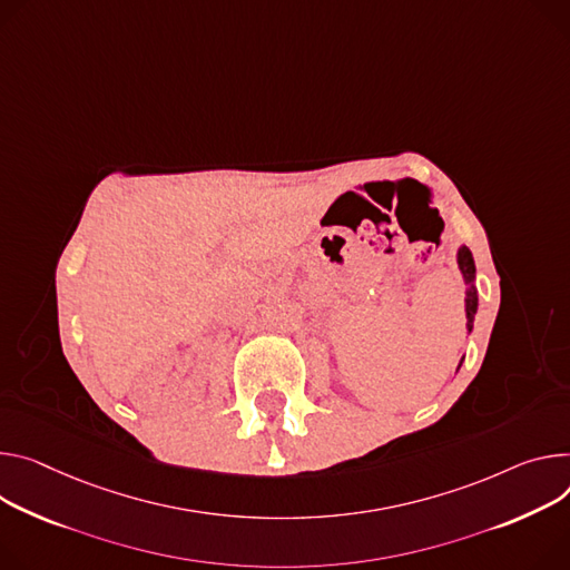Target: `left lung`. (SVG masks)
Wrapping results in <instances>:
<instances>
[{
  "label": "left lung",
  "mask_w": 570,
  "mask_h": 570,
  "mask_svg": "<svg viewBox=\"0 0 570 570\" xmlns=\"http://www.w3.org/2000/svg\"><path fill=\"white\" fill-rule=\"evenodd\" d=\"M456 266H459V273L463 277V284H465V332H473V323H475V314H478V306H480V295H478V286H475V277H478V268H475V258H473V252L461 245L456 249ZM463 364V356L459 361L456 371L461 368Z\"/></svg>",
  "instance_id": "1"
}]
</instances>
